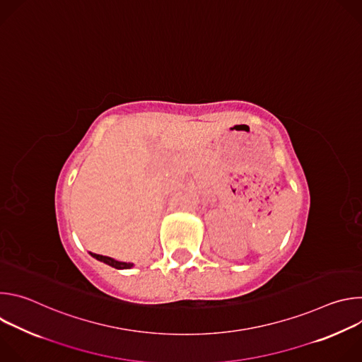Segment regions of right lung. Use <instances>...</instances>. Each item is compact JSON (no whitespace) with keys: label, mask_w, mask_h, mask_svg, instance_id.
Returning a JSON list of instances; mask_svg holds the SVG:
<instances>
[{"label":"right lung","mask_w":362,"mask_h":362,"mask_svg":"<svg viewBox=\"0 0 362 362\" xmlns=\"http://www.w3.org/2000/svg\"><path fill=\"white\" fill-rule=\"evenodd\" d=\"M91 256H93V257H95L97 261L105 262V264H107V265H110V267H113V268H116V269H129V268H132V267H133V264L119 262V261L112 259V257H109V256H103V255H97V253H91Z\"/></svg>","instance_id":"1"}]
</instances>
